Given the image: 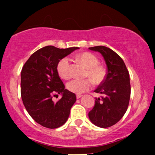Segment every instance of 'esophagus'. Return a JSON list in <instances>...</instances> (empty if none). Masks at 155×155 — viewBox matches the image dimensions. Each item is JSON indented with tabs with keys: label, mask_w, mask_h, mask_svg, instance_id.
Wrapping results in <instances>:
<instances>
[{
	"label": "esophagus",
	"mask_w": 155,
	"mask_h": 155,
	"mask_svg": "<svg viewBox=\"0 0 155 155\" xmlns=\"http://www.w3.org/2000/svg\"><path fill=\"white\" fill-rule=\"evenodd\" d=\"M81 96H82V95H80V94H77V95H76V98L79 99V98H80V97H81Z\"/></svg>",
	"instance_id": "obj_1"
}]
</instances>
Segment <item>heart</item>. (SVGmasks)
<instances>
[{
  "label": "heart",
  "mask_w": 155,
  "mask_h": 155,
  "mask_svg": "<svg viewBox=\"0 0 155 155\" xmlns=\"http://www.w3.org/2000/svg\"><path fill=\"white\" fill-rule=\"evenodd\" d=\"M77 58L88 68L87 76L96 83L100 82L104 77V71L98 66V60L94 54L90 52H84L79 54ZM70 58H63L58 64V74L64 79H68L71 76V74ZM92 87V81L90 79H73L67 84V88L74 93L80 94L87 91Z\"/></svg>",
  "instance_id": "b5f03b06"
}]
</instances>
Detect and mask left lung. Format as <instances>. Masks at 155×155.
<instances>
[{"mask_svg":"<svg viewBox=\"0 0 155 155\" xmlns=\"http://www.w3.org/2000/svg\"><path fill=\"white\" fill-rule=\"evenodd\" d=\"M90 50L101 53L107 66V74L94 92L102 94L95 97V105L89 112L92 123L97 127H111L124 116L130 97L129 72L123 60L110 48L104 46L90 47Z\"/></svg>","mask_w":155,"mask_h":155,"instance_id":"8db88e82","label":"left lung"}]
</instances>
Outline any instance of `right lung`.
Segmentation results:
<instances>
[{"label":"right lung","mask_w":155,"mask_h":155,"mask_svg":"<svg viewBox=\"0 0 155 155\" xmlns=\"http://www.w3.org/2000/svg\"><path fill=\"white\" fill-rule=\"evenodd\" d=\"M79 47L59 49L47 46L35 51L27 60L21 71L22 100L32 118L47 128H58L66 122L76 95L65 89L58 75V64ZM61 94L55 103L52 95Z\"/></svg>","instance_id":"obj_1"}]
</instances>
